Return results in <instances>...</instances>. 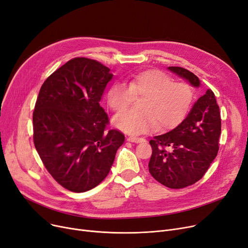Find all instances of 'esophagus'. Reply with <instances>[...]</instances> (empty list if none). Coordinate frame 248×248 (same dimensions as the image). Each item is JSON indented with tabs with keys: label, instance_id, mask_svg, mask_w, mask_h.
<instances>
[{
	"label": "esophagus",
	"instance_id": "34e87169",
	"mask_svg": "<svg viewBox=\"0 0 248 248\" xmlns=\"http://www.w3.org/2000/svg\"><path fill=\"white\" fill-rule=\"evenodd\" d=\"M128 142L132 143H144L146 142V140L144 138H137V137H128L127 138Z\"/></svg>",
	"mask_w": 248,
	"mask_h": 248
}]
</instances>
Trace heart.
Instances as JSON below:
<instances>
[{
  "label": "heart",
  "instance_id": "1",
  "mask_svg": "<svg viewBox=\"0 0 248 248\" xmlns=\"http://www.w3.org/2000/svg\"><path fill=\"white\" fill-rule=\"evenodd\" d=\"M137 97H142L140 109L122 112L113 117V124L121 131L140 135L178 124L190 109L193 89L186 82H173L169 75L159 70H147L133 75L125 83L116 82L107 92V104L116 112L125 110Z\"/></svg>",
  "mask_w": 248,
  "mask_h": 248
}]
</instances>
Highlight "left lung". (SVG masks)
I'll list each match as a JSON object with an SVG mask.
<instances>
[{
    "mask_svg": "<svg viewBox=\"0 0 248 248\" xmlns=\"http://www.w3.org/2000/svg\"><path fill=\"white\" fill-rule=\"evenodd\" d=\"M167 69L192 87H201L200 79L188 70ZM220 135L219 106L215 94L208 89L176 127L150 141L153 150L149 162L151 175L169 188H184L196 184L217 156Z\"/></svg>",
    "mask_w": 248,
    "mask_h": 248,
    "instance_id": "left-lung-1",
    "label": "left lung"
}]
</instances>
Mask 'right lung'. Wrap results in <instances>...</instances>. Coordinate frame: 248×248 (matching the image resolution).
I'll return each instance as SVG.
<instances>
[{
	"instance_id": "right-lung-1",
	"label": "right lung",
	"mask_w": 248,
	"mask_h": 248,
	"mask_svg": "<svg viewBox=\"0 0 248 248\" xmlns=\"http://www.w3.org/2000/svg\"><path fill=\"white\" fill-rule=\"evenodd\" d=\"M110 69L86 58L69 61L42 84L33 111V141L46 168L71 191L84 192L107 176L124 136L105 132L99 102Z\"/></svg>"
}]
</instances>
